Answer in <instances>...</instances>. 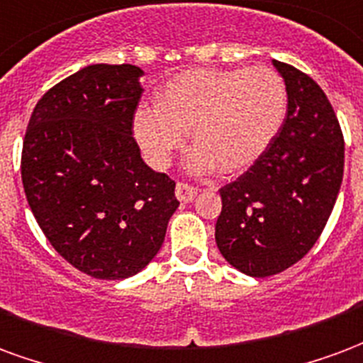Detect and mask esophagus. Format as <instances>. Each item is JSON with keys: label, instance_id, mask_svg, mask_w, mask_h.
I'll use <instances>...</instances> for the list:
<instances>
[{"label": "esophagus", "instance_id": "obj_1", "mask_svg": "<svg viewBox=\"0 0 363 363\" xmlns=\"http://www.w3.org/2000/svg\"><path fill=\"white\" fill-rule=\"evenodd\" d=\"M195 195H197V187L185 184V182H179V184L176 185V197H178L182 203H191V201L195 199Z\"/></svg>", "mask_w": 363, "mask_h": 363}]
</instances>
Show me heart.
Listing matches in <instances>:
<instances>
[{"label": "heart", "instance_id": "b5f03b06", "mask_svg": "<svg viewBox=\"0 0 363 363\" xmlns=\"http://www.w3.org/2000/svg\"><path fill=\"white\" fill-rule=\"evenodd\" d=\"M286 86L271 67L189 69L158 91L155 108H141L133 133L155 166H166L185 145H197L187 168L197 174L242 172L263 155L286 116Z\"/></svg>", "mask_w": 363, "mask_h": 363}]
</instances>
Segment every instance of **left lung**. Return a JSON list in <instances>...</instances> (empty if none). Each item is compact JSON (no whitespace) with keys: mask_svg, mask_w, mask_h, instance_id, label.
Wrapping results in <instances>:
<instances>
[{"mask_svg":"<svg viewBox=\"0 0 363 363\" xmlns=\"http://www.w3.org/2000/svg\"><path fill=\"white\" fill-rule=\"evenodd\" d=\"M284 79L286 118L250 170L220 189L216 245L255 279L298 263L321 236L345 172V139L321 86L272 60Z\"/></svg>","mask_w":363,"mask_h":363,"instance_id":"1","label":"left lung"}]
</instances>
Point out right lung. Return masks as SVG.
Returning a JSON list of instances; mask_svg holds the SVG:
<instances>
[{"label":"right lung","instance_id":"add662e5","mask_svg":"<svg viewBox=\"0 0 363 363\" xmlns=\"http://www.w3.org/2000/svg\"><path fill=\"white\" fill-rule=\"evenodd\" d=\"M141 77L129 63L83 67L38 100L26 127L28 207L54 250L94 279L143 271L179 205L176 182L143 162L133 139Z\"/></svg>","mask_w":363,"mask_h":363}]
</instances>
